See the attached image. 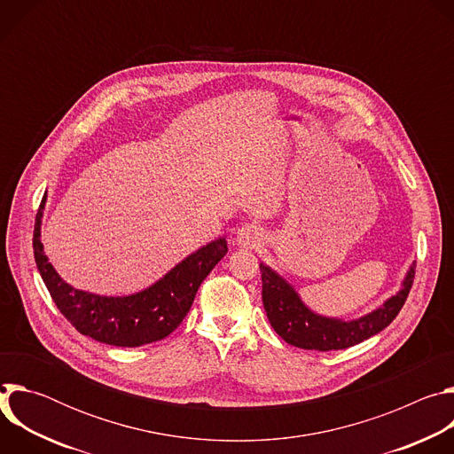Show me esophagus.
<instances>
[{
	"label": "esophagus",
	"instance_id": "obj_1",
	"mask_svg": "<svg viewBox=\"0 0 454 454\" xmlns=\"http://www.w3.org/2000/svg\"><path fill=\"white\" fill-rule=\"evenodd\" d=\"M264 233L256 224H244L235 231V242L244 247H254L262 240Z\"/></svg>",
	"mask_w": 454,
	"mask_h": 454
}]
</instances>
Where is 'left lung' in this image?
Returning a JSON list of instances; mask_svg holds the SVG:
<instances>
[{"instance_id":"8db88e82","label":"left lung","mask_w":454,"mask_h":454,"mask_svg":"<svg viewBox=\"0 0 454 454\" xmlns=\"http://www.w3.org/2000/svg\"><path fill=\"white\" fill-rule=\"evenodd\" d=\"M261 271L262 303L275 333L293 347L319 352L354 347L386 329L403 309L415 278V270L410 268L395 296L359 319L345 321L314 314L278 273L264 264Z\"/></svg>"}]
</instances>
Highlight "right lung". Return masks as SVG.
<instances>
[{"mask_svg":"<svg viewBox=\"0 0 454 454\" xmlns=\"http://www.w3.org/2000/svg\"><path fill=\"white\" fill-rule=\"evenodd\" d=\"M44 203L46 196L39 205L34 226V256L41 278L62 316L81 334L106 345L142 347L167 338L179 327L201 282L228 251L226 239L221 237L188 254L145 291L131 296H98L74 289L48 262L41 244Z\"/></svg>","mask_w":454,"mask_h":454,"instance_id":"obj_1","label":"right lung"}]
</instances>
